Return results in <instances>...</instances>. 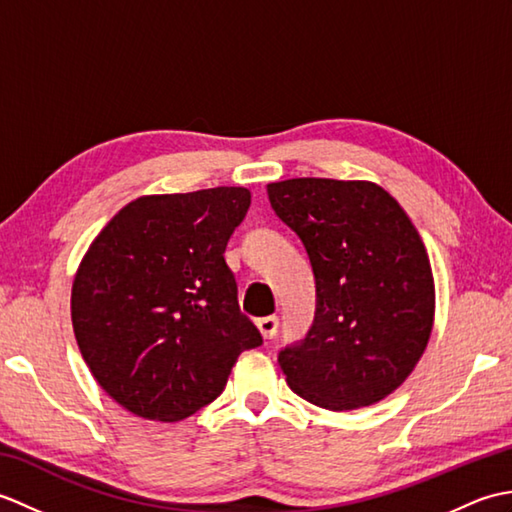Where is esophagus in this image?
Returning a JSON list of instances; mask_svg holds the SVG:
<instances>
[{"mask_svg":"<svg viewBox=\"0 0 512 512\" xmlns=\"http://www.w3.org/2000/svg\"><path fill=\"white\" fill-rule=\"evenodd\" d=\"M259 334L264 336V339H273V336L277 334V325H279V319L277 317H264V319H257L255 321Z\"/></svg>","mask_w":512,"mask_h":512,"instance_id":"1","label":"esophagus"}]
</instances>
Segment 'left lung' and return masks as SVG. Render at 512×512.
I'll use <instances>...</instances> for the list:
<instances>
[{"label":"left lung","mask_w":512,"mask_h":512,"mask_svg":"<svg viewBox=\"0 0 512 512\" xmlns=\"http://www.w3.org/2000/svg\"><path fill=\"white\" fill-rule=\"evenodd\" d=\"M266 191L317 281L308 336L279 354L286 383L330 411L380 402L405 383L433 330L436 284L420 233L369 180L292 178Z\"/></svg>","instance_id":"1"}]
</instances>
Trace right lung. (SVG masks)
Wrapping results in <instances>:
<instances>
[{
    "label": "right lung",
    "mask_w": 512,
    "mask_h": 512,
    "mask_svg": "<svg viewBox=\"0 0 512 512\" xmlns=\"http://www.w3.org/2000/svg\"><path fill=\"white\" fill-rule=\"evenodd\" d=\"M248 206L244 187L140 195L85 250L70 299L76 343L134 416H193L222 394L237 356L262 345L224 262Z\"/></svg>",
    "instance_id": "obj_1"
}]
</instances>
